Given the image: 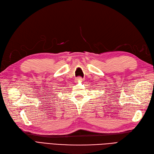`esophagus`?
I'll list each match as a JSON object with an SVG mask.
<instances>
[{"mask_svg": "<svg viewBox=\"0 0 154 154\" xmlns=\"http://www.w3.org/2000/svg\"><path fill=\"white\" fill-rule=\"evenodd\" d=\"M82 80H83V79L81 77H78L77 78V81H78V82H82Z\"/></svg>", "mask_w": 154, "mask_h": 154, "instance_id": "1", "label": "esophagus"}]
</instances>
